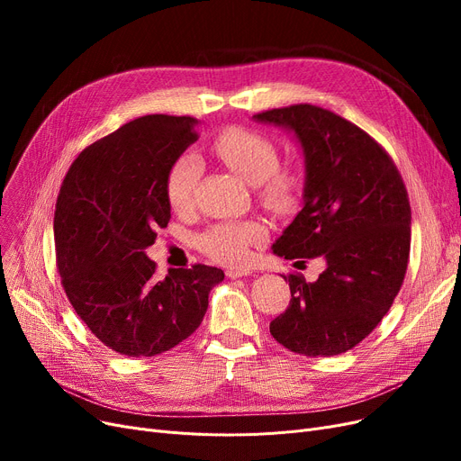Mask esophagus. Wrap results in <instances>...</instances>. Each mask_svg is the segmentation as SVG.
<instances>
[{"label":"esophagus","instance_id":"34e87169","mask_svg":"<svg viewBox=\"0 0 461 461\" xmlns=\"http://www.w3.org/2000/svg\"><path fill=\"white\" fill-rule=\"evenodd\" d=\"M250 273H252L250 269H243V267H239V269H237V267H235V269L230 267V269H226V276H228V278H233V280H235V278H243V276H247V275H250Z\"/></svg>","mask_w":461,"mask_h":461}]
</instances>
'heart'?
<instances>
[{
	"label": "heart",
	"mask_w": 461,
	"mask_h": 461,
	"mask_svg": "<svg viewBox=\"0 0 461 461\" xmlns=\"http://www.w3.org/2000/svg\"><path fill=\"white\" fill-rule=\"evenodd\" d=\"M216 157L240 179L258 188L261 202L285 211L294 205L299 179L295 174L278 167L275 143L254 131L230 129L212 143ZM202 176V162L194 153L181 155L166 176V196L174 209H186L192 203L194 190ZM263 239V228L256 222H221L198 237V247L209 258L237 265L247 261L250 245Z\"/></svg>",
	"instance_id": "heart-1"
}]
</instances>
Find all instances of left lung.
I'll return each instance as SVG.
<instances>
[{
  "instance_id": "left-lung-1",
  "label": "left lung",
  "mask_w": 461,
  "mask_h": 461,
  "mask_svg": "<svg viewBox=\"0 0 461 461\" xmlns=\"http://www.w3.org/2000/svg\"><path fill=\"white\" fill-rule=\"evenodd\" d=\"M252 119L292 132L304 157L303 209L273 252L325 261L316 282L284 276L292 301L271 334L299 355L346 353L377 327L402 287L411 245L405 185L374 138L329 110L295 104Z\"/></svg>"
}]
</instances>
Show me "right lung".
Returning a JSON list of instances; mask_svg holds the SVG:
<instances>
[{
	"mask_svg": "<svg viewBox=\"0 0 461 461\" xmlns=\"http://www.w3.org/2000/svg\"><path fill=\"white\" fill-rule=\"evenodd\" d=\"M198 119L143 115L91 143L63 179L56 259L65 294L87 329L127 357H155L196 330L224 271L209 265L155 276L145 254L172 205L166 176L198 140Z\"/></svg>",
	"mask_w": 461,
	"mask_h": 461,
	"instance_id": "right-lung-1",
	"label": "right lung"
}]
</instances>
